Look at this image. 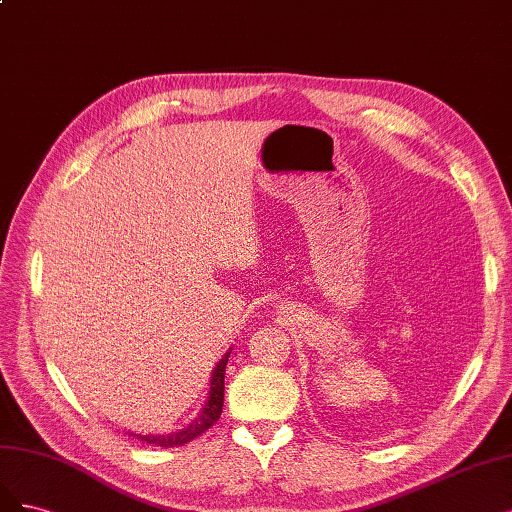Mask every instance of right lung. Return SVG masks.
I'll return each instance as SVG.
<instances>
[{"label":"right lung","instance_id":"right-lung-1","mask_svg":"<svg viewBox=\"0 0 512 512\" xmlns=\"http://www.w3.org/2000/svg\"><path fill=\"white\" fill-rule=\"evenodd\" d=\"M232 351H227L223 355V359L217 364V368H214L212 372V378H210V391H208V400L202 408L200 415H197V419H193L187 427H183V430L178 432H172V434H151V436H144V434H131L136 436L138 440L142 442H148V444H155V447H183V444L191 442L193 438H197L200 434H204L208 427H212L214 423H217V419L221 417V410H223V395H225V366H227V357Z\"/></svg>","mask_w":512,"mask_h":512}]
</instances>
